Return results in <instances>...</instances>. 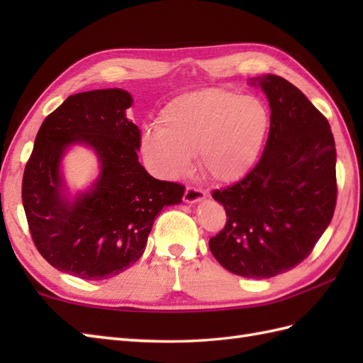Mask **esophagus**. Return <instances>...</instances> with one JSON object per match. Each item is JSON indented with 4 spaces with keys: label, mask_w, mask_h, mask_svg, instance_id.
<instances>
[{
    "label": "esophagus",
    "mask_w": 363,
    "mask_h": 363,
    "mask_svg": "<svg viewBox=\"0 0 363 363\" xmlns=\"http://www.w3.org/2000/svg\"><path fill=\"white\" fill-rule=\"evenodd\" d=\"M206 199L204 191L198 190L195 187H187L186 189V194H184V201L187 204H196V203H201Z\"/></svg>",
    "instance_id": "obj_1"
}]
</instances>
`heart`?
I'll use <instances>...</instances> for the list:
<instances>
[{
	"label": "heart",
	"mask_w": 363,
	"mask_h": 363,
	"mask_svg": "<svg viewBox=\"0 0 363 363\" xmlns=\"http://www.w3.org/2000/svg\"><path fill=\"white\" fill-rule=\"evenodd\" d=\"M160 126L143 129L140 148L152 173L176 179L198 154L203 173L229 184L251 172L264 148L269 112L256 96L226 89H203L172 99L160 112Z\"/></svg>",
	"instance_id": "heart-1"
}]
</instances>
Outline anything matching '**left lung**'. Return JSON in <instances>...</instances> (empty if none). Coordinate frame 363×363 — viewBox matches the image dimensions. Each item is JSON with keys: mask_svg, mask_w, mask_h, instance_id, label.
I'll return each instance as SVG.
<instances>
[{"mask_svg": "<svg viewBox=\"0 0 363 363\" xmlns=\"http://www.w3.org/2000/svg\"><path fill=\"white\" fill-rule=\"evenodd\" d=\"M272 117L259 164L212 196L228 215L209 248L230 273L268 279L304 260L333 220L335 142L329 121L306 95L276 74L251 78Z\"/></svg>", "mask_w": 363, "mask_h": 363, "instance_id": "8db88e82", "label": "left lung"}]
</instances>
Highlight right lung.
Here are the masks:
<instances>
[{"label": "right lung", "mask_w": 363, "mask_h": 363, "mask_svg": "<svg viewBox=\"0 0 363 363\" xmlns=\"http://www.w3.org/2000/svg\"><path fill=\"white\" fill-rule=\"evenodd\" d=\"M134 99L123 89L68 96L38 129L23 174V207L38 252L59 272L109 279L140 259L167 206L182 201L179 184L157 181L138 162L140 130L128 120ZM73 145L96 154L99 176L72 191L63 159Z\"/></svg>", "instance_id": "1"}]
</instances>
